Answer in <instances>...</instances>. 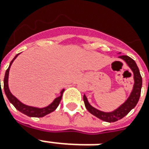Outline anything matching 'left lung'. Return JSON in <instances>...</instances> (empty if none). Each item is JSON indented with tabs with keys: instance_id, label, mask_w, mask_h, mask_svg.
I'll list each match as a JSON object with an SVG mask.
<instances>
[{
	"instance_id": "1",
	"label": "left lung",
	"mask_w": 149,
	"mask_h": 149,
	"mask_svg": "<svg viewBox=\"0 0 149 149\" xmlns=\"http://www.w3.org/2000/svg\"><path fill=\"white\" fill-rule=\"evenodd\" d=\"M117 54H121V53H117ZM118 58H120L123 61H125V63L130 68L134 75V86L127 100L121 105H120L117 109H114L112 112H104L91 106L89 103L86 96L85 95L83 96L85 106L88 111L94 116L100 118V120L107 121V122H114V121H118L130 113L138 103L139 97H140L141 88H142V77L139 70L138 66L134 60H133L131 58L127 55H121Z\"/></svg>"
}]
</instances>
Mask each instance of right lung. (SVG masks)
I'll return each mask as SVG.
<instances>
[{
	"label": "right lung",
	"mask_w": 149,
	"mask_h": 149,
	"mask_svg": "<svg viewBox=\"0 0 149 149\" xmlns=\"http://www.w3.org/2000/svg\"><path fill=\"white\" fill-rule=\"evenodd\" d=\"M19 54H16L15 57L12 59V61L10 63V66L8 68V69L6 72V74H5V78H4V91L6 93V95L7 99L9 100V101L10 102L11 104H13L15 107V109L17 110H19V112H21L22 113H24L25 115H27L28 117H42L49 114V113L54 112L55 109H57L58 104L60 103L62 99V96H63V93L64 91V90H62L60 91V95L55 98L54 101L50 104H49L48 106L44 107V108H37V107H32V106H29L27 104H23L21 101H19L15 95H12V93L10 91V88H9V84H8V81H9V72H10V68L11 65L13 63V62L15 61V59L16 58L18 57ZM1 82V79H0ZM1 87V86H0Z\"/></svg>",
	"instance_id": "add662e5"
}]
</instances>
